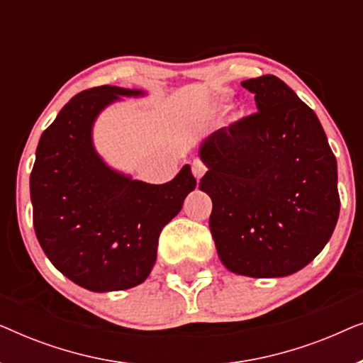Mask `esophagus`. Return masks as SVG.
Masks as SVG:
<instances>
[{
  "instance_id": "1",
  "label": "esophagus",
  "mask_w": 363,
  "mask_h": 363,
  "mask_svg": "<svg viewBox=\"0 0 363 363\" xmlns=\"http://www.w3.org/2000/svg\"><path fill=\"white\" fill-rule=\"evenodd\" d=\"M206 170H208V168L201 160H198V158H196V160H193L191 172H193V175H195L196 180H200V178L206 173Z\"/></svg>"
}]
</instances>
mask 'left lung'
Instances as JSON below:
<instances>
[{"label": "left lung", "mask_w": 363, "mask_h": 363, "mask_svg": "<svg viewBox=\"0 0 363 363\" xmlns=\"http://www.w3.org/2000/svg\"><path fill=\"white\" fill-rule=\"evenodd\" d=\"M257 112L200 145L210 230L226 269L284 277L309 264L339 220L337 162L319 118L276 76L242 81Z\"/></svg>", "instance_id": "1"}]
</instances>
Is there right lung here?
Listing matches in <instances>:
<instances>
[{
    "label": "right lung",
    "instance_id": "right-lung-1",
    "mask_svg": "<svg viewBox=\"0 0 363 363\" xmlns=\"http://www.w3.org/2000/svg\"><path fill=\"white\" fill-rule=\"evenodd\" d=\"M143 94L117 86L79 92L36 148L29 190L38 241L57 271L94 292L130 289L147 279L163 226L196 186L190 165L172 182L150 185L113 170L94 148L99 113L121 97Z\"/></svg>",
    "mask_w": 363,
    "mask_h": 363
}]
</instances>
